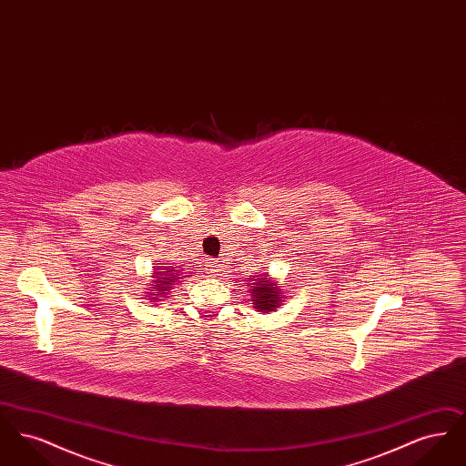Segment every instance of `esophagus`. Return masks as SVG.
Returning <instances> with one entry per match:
<instances>
[{"mask_svg": "<svg viewBox=\"0 0 466 466\" xmlns=\"http://www.w3.org/2000/svg\"><path fill=\"white\" fill-rule=\"evenodd\" d=\"M222 262L218 258H206V270L208 274H218Z\"/></svg>", "mask_w": 466, "mask_h": 466, "instance_id": "obj_1", "label": "esophagus"}]
</instances>
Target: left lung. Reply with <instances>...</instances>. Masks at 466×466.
Wrapping results in <instances>:
<instances>
[{
  "label": "left lung",
  "mask_w": 466,
  "mask_h": 466,
  "mask_svg": "<svg viewBox=\"0 0 466 466\" xmlns=\"http://www.w3.org/2000/svg\"><path fill=\"white\" fill-rule=\"evenodd\" d=\"M249 279V278H248ZM246 287H251V302L255 309L262 310V312H270V310L278 309L279 302L283 299V295L279 293V289L264 276H253V281Z\"/></svg>",
  "instance_id": "left-lung-1"
}]
</instances>
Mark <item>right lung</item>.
I'll list each match as a JSON object with an SVG mask.
<instances>
[{
	"instance_id": "right-lung-1",
	"label": "right lung",
	"mask_w": 466,
	"mask_h": 466,
	"mask_svg": "<svg viewBox=\"0 0 466 466\" xmlns=\"http://www.w3.org/2000/svg\"><path fill=\"white\" fill-rule=\"evenodd\" d=\"M181 268L179 267L173 266H160V268L154 272L156 276V279L152 281L154 285L150 287V291H148V295L154 299V300H160L158 297H166L167 293H169V289H173V285L177 283V279H179V276H181V272H179Z\"/></svg>"
}]
</instances>
